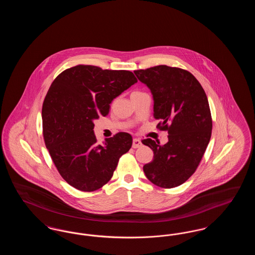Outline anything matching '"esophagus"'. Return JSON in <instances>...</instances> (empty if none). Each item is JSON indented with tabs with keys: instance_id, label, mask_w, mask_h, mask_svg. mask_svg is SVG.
Returning a JSON list of instances; mask_svg holds the SVG:
<instances>
[{
	"instance_id": "esophagus-1",
	"label": "esophagus",
	"mask_w": 255,
	"mask_h": 255,
	"mask_svg": "<svg viewBox=\"0 0 255 255\" xmlns=\"http://www.w3.org/2000/svg\"><path fill=\"white\" fill-rule=\"evenodd\" d=\"M142 145L141 143V140L138 139V138H133V148H138L140 146Z\"/></svg>"
}]
</instances>
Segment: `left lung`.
Wrapping results in <instances>:
<instances>
[{"mask_svg":"<svg viewBox=\"0 0 255 255\" xmlns=\"http://www.w3.org/2000/svg\"><path fill=\"white\" fill-rule=\"evenodd\" d=\"M154 98L157 128L168 132V142L159 145L151 138L141 140L154 152L143 166L147 179L161 188L186 182L197 169L210 140L212 119L206 93L188 71L166 65L133 71Z\"/></svg>","mask_w":255,"mask_h":255,"instance_id":"8db88e82","label":"left lung"}]
</instances>
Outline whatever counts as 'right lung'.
Listing matches in <instances>:
<instances>
[{
    "label": "right lung",
    "mask_w": 255,
    "mask_h": 255,
    "mask_svg": "<svg viewBox=\"0 0 255 255\" xmlns=\"http://www.w3.org/2000/svg\"><path fill=\"white\" fill-rule=\"evenodd\" d=\"M136 82L129 71L77 65L51 83L42 108L44 140L61 177L74 188H101L130 150L132 135L124 132L97 144L94 121L106 117L113 99Z\"/></svg>",
    "instance_id": "1"
}]
</instances>
